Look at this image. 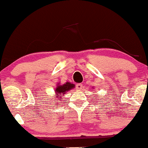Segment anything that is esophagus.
<instances>
[{
	"label": "esophagus",
	"instance_id": "1",
	"mask_svg": "<svg viewBox=\"0 0 148 148\" xmlns=\"http://www.w3.org/2000/svg\"><path fill=\"white\" fill-rule=\"evenodd\" d=\"M76 88L78 90H81L82 88H83V85H82V84H77L76 85Z\"/></svg>",
	"mask_w": 148,
	"mask_h": 148
}]
</instances>
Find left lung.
I'll use <instances>...</instances> for the list:
<instances>
[{
    "mask_svg": "<svg viewBox=\"0 0 148 148\" xmlns=\"http://www.w3.org/2000/svg\"><path fill=\"white\" fill-rule=\"evenodd\" d=\"M92 98H93V99H94V98H95V97H92Z\"/></svg>",
    "mask_w": 148,
    "mask_h": 148,
    "instance_id": "left-lung-1",
    "label": "left lung"
}]
</instances>
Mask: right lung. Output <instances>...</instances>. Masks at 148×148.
I'll return each mask as SVG.
<instances>
[{
    "instance_id": "1",
    "label": "right lung",
    "mask_w": 148,
    "mask_h": 148,
    "mask_svg": "<svg viewBox=\"0 0 148 148\" xmlns=\"http://www.w3.org/2000/svg\"><path fill=\"white\" fill-rule=\"evenodd\" d=\"M74 84H72L70 82H66L65 84L61 85L60 83H58L57 85L56 89H55V95H53L54 99L57 100V101H54L53 103H56V105H60V103H61V99H63L62 96H63L65 94H66L67 91H69L70 90L73 89L75 88Z\"/></svg>"
}]
</instances>
